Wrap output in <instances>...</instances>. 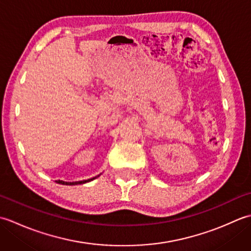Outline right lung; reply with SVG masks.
Listing matches in <instances>:
<instances>
[{"instance_id": "add662e5", "label": "right lung", "mask_w": 251, "mask_h": 251, "mask_svg": "<svg viewBox=\"0 0 251 251\" xmlns=\"http://www.w3.org/2000/svg\"><path fill=\"white\" fill-rule=\"evenodd\" d=\"M95 178H96V177H95ZM95 178L88 179V180H83V181H75V182H65V181H62V180H58V181H56V182H57V183H61V184H67V185H74V184H81V183L88 182V181H92V180H94Z\"/></svg>"}]
</instances>
